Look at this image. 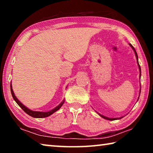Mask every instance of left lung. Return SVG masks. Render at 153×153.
Returning <instances> with one entry per match:
<instances>
[{"instance_id":"left-lung-1","label":"left lung","mask_w":153,"mask_h":153,"mask_svg":"<svg viewBox=\"0 0 153 153\" xmlns=\"http://www.w3.org/2000/svg\"><path fill=\"white\" fill-rule=\"evenodd\" d=\"M130 45V46L131 48H132L133 49H134V52H135V55H136V59H137V62H138V67H139V69H140V76H141V69H140V65H139V63H138V55H137V53H136V50L135 49H134V46L131 45ZM140 92H141V90H140ZM99 114V113H98ZM99 115L100 116H101V117H102V118H104V119H106V120H111V121H113V120H118V119H121V118H122V117H120V118H108V117H105V116H103V115H100V114H99Z\"/></svg>"}]
</instances>
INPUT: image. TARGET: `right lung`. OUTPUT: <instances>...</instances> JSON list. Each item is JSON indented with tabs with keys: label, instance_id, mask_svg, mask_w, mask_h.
<instances>
[{
	"label": "right lung",
	"instance_id": "right-lung-1",
	"mask_svg": "<svg viewBox=\"0 0 153 153\" xmlns=\"http://www.w3.org/2000/svg\"><path fill=\"white\" fill-rule=\"evenodd\" d=\"M11 94H12L13 98L15 101L17 103L18 105H19V107L22 108L23 110H24V111H25V112L27 114V115H29L30 116H32V117H35V118H43V117H48V116H50L53 113L56 112V111H58L59 108L61 107V106L63 105V103L65 102L63 100V101L62 102L60 105H58L57 107H55V108H53V110L48 111V112H40V111H33L29 109V108H27L26 107H25V106L23 105L22 102H19V100L16 98V97L15 96L13 91L12 86H11Z\"/></svg>",
	"mask_w": 153,
	"mask_h": 153
}]
</instances>
